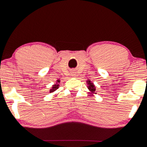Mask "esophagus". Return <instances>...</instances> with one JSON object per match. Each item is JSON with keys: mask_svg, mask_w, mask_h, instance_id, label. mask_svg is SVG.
Segmentation results:
<instances>
[{"mask_svg": "<svg viewBox=\"0 0 147 147\" xmlns=\"http://www.w3.org/2000/svg\"><path fill=\"white\" fill-rule=\"evenodd\" d=\"M73 75H74V74H73Z\"/></svg>", "mask_w": 147, "mask_h": 147, "instance_id": "obj_1", "label": "esophagus"}]
</instances>
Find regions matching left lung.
Masks as SVG:
<instances>
[{"label": "left lung", "mask_w": 147, "mask_h": 147, "mask_svg": "<svg viewBox=\"0 0 147 147\" xmlns=\"http://www.w3.org/2000/svg\"><path fill=\"white\" fill-rule=\"evenodd\" d=\"M88 84L89 85L88 89L90 90V91L92 92L93 93H94L95 92V86L93 85V83H90V81H88Z\"/></svg>", "instance_id": "8db88e82"}]
</instances>
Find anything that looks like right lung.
<instances>
[{
    "instance_id": "right-lung-1",
    "label": "right lung",
    "mask_w": 147,
    "mask_h": 147,
    "mask_svg": "<svg viewBox=\"0 0 147 147\" xmlns=\"http://www.w3.org/2000/svg\"><path fill=\"white\" fill-rule=\"evenodd\" d=\"M57 82H60V81L59 80H57ZM59 85H54V86H53V87H52V88L50 90V92H54L55 90H57L58 88H59Z\"/></svg>"
}]
</instances>
